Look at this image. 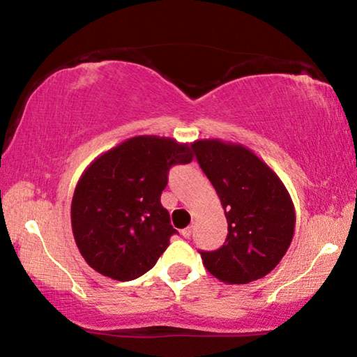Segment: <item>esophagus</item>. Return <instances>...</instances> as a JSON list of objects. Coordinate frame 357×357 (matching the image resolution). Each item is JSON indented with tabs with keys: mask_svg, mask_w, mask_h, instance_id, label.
Instances as JSON below:
<instances>
[{
	"mask_svg": "<svg viewBox=\"0 0 357 357\" xmlns=\"http://www.w3.org/2000/svg\"><path fill=\"white\" fill-rule=\"evenodd\" d=\"M181 234H183L184 238H189L190 236H192V227H185V229L181 231Z\"/></svg>",
	"mask_w": 357,
	"mask_h": 357,
	"instance_id": "esophagus-1",
	"label": "esophagus"
}]
</instances>
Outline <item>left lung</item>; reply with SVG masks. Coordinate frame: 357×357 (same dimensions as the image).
<instances>
[{
    "label": "left lung",
    "instance_id": "1",
    "mask_svg": "<svg viewBox=\"0 0 357 357\" xmlns=\"http://www.w3.org/2000/svg\"><path fill=\"white\" fill-rule=\"evenodd\" d=\"M192 149L227 220L225 245L200 252L204 266L226 284L264 278L280 263L294 238L295 208L285 185L241 144L200 139Z\"/></svg>",
    "mask_w": 357,
    "mask_h": 357
}]
</instances>
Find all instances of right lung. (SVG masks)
<instances>
[{
  "label": "right lung",
  "instance_id": "1",
  "mask_svg": "<svg viewBox=\"0 0 357 357\" xmlns=\"http://www.w3.org/2000/svg\"><path fill=\"white\" fill-rule=\"evenodd\" d=\"M192 146L136 136L84 169L72 199V231L82 257L115 280L141 278L178 231L160 204L173 165L192 162Z\"/></svg>",
  "mask_w": 357,
  "mask_h": 357
}]
</instances>
